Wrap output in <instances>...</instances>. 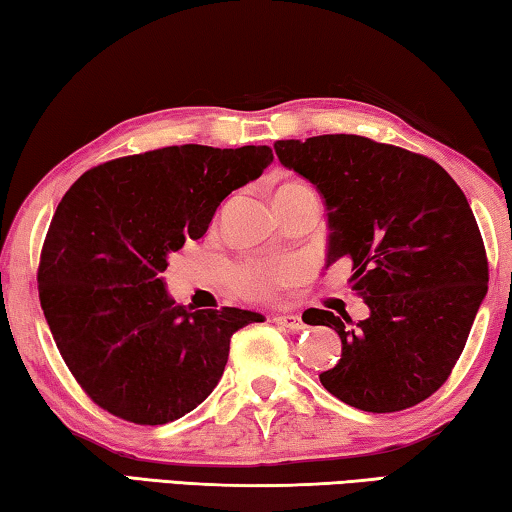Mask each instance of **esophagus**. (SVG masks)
<instances>
[{
    "label": "esophagus",
    "instance_id": "1",
    "mask_svg": "<svg viewBox=\"0 0 512 512\" xmlns=\"http://www.w3.org/2000/svg\"><path fill=\"white\" fill-rule=\"evenodd\" d=\"M275 323L280 325V327H284V329H289V332H302V329L307 327L305 323H302V318H300V316H293V314L277 316V318H275Z\"/></svg>",
    "mask_w": 512,
    "mask_h": 512
}]
</instances>
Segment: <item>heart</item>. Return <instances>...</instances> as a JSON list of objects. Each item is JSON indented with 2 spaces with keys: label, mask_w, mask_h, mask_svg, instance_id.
<instances>
[{
  "label": "heart",
  "mask_w": 512,
  "mask_h": 512,
  "mask_svg": "<svg viewBox=\"0 0 512 512\" xmlns=\"http://www.w3.org/2000/svg\"><path fill=\"white\" fill-rule=\"evenodd\" d=\"M298 185V183H287ZM282 189V187H280ZM298 273V266L287 259H250V262L241 264L232 282H235V289L250 300H264L282 287L284 282H289L293 275Z\"/></svg>",
  "instance_id": "heart-1"
}]
</instances>
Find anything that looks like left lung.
<instances>
[{
    "mask_svg": "<svg viewBox=\"0 0 512 512\" xmlns=\"http://www.w3.org/2000/svg\"><path fill=\"white\" fill-rule=\"evenodd\" d=\"M284 167L314 183L329 210V257L350 259L370 316L316 309L341 359L320 375L354 409L395 413L438 391L488 293V257L463 189L427 155L361 135L280 140Z\"/></svg>",
    "mask_w": 512,
    "mask_h": 512,
    "instance_id": "left-lung-1",
    "label": "left lung"
}]
</instances>
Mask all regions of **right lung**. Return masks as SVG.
Instances as JSON below:
<instances>
[{"label":"right lung","mask_w":512,"mask_h":512,"mask_svg":"<svg viewBox=\"0 0 512 512\" xmlns=\"http://www.w3.org/2000/svg\"><path fill=\"white\" fill-rule=\"evenodd\" d=\"M271 162V146H164L103 162L67 189L38 293L60 357L103 411L151 427L183 418L219 384L232 334L262 323L237 307L176 305L160 275Z\"/></svg>","instance_id":"1"}]
</instances>
